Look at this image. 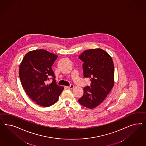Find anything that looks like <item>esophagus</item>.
Listing matches in <instances>:
<instances>
[{
    "label": "esophagus",
    "mask_w": 146,
    "mask_h": 146,
    "mask_svg": "<svg viewBox=\"0 0 146 146\" xmlns=\"http://www.w3.org/2000/svg\"><path fill=\"white\" fill-rule=\"evenodd\" d=\"M74 85L73 84H70V86H67V88L68 89H72L74 88Z\"/></svg>",
    "instance_id": "esophagus-1"
}]
</instances>
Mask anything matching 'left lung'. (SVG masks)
<instances>
[{"instance_id":"8db88e82","label":"left lung","mask_w":146,"mask_h":146,"mask_svg":"<svg viewBox=\"0 0 146 146\" xmlns=\"http://www.w3.org/2000/svg\"><path fill=\"white\" fill-rule=\"evenodd\" d=\"M79 58L82 65L84 78H90V86L84 88V95L79 99L82 106L93 109L100 104L114 85L113 62L110 56L101 49L84 51Z\"/></svg>"}]
</instances>
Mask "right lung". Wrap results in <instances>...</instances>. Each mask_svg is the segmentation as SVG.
<instances>
[{"label":"right lung","instance_id":"1","mask_svg":"<svg viewBox=\"0 0 146 146\" xmlns=\"http://www.w3.org/2000/svg\"><path fill=\"white\" fill-rule=\"evenodd\" d=\"M56 54L43 49L29 51L19 67V77L27 94L36 104L47 107L57 102L64 87L58 86L51 67ZM53 80L50 84L47 83Z\"/></svg>","mask_w":146,"mask_h":146}]
</instances>
